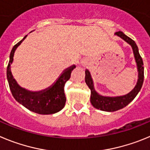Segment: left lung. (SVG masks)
Masks as SVG:
<instances>
[{"instance_id":"obj_1","label":"left lung","mask_w":150,"mask_h":150,"mask_svg":"<svg viewBox=\"0 0 150 150\" xmlns=\"http://www.w3.org/2000/svg\"><path fill=\"white\" fill-rule=\"evenodd\" d=\"M115 35L120 36L121 39L125 41L132 46L133 53H134V59H135L136 63H137V72H138V79L136 83L135 87L129 93L120 96H101L97 93L94 89V85L93 79L91 78L90 72L88 70H85V82L88 86L89 88L91 91L90 95V102L92 105L95 108L98 110H104V111L113 112L116 110H120V109L125 108L126 105H129L131 102L136 97L141 87H142L143 83H144V63L141 58V55L139 54L138 48L136 45L135 42L129 38L125 34H124L122 31L116 32Z\"/></svg>"}]
</instances>
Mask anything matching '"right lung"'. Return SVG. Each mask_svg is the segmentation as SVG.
<instances>
[{
	"label": "right lung",
	"mask_w": 150,
	"mask_h": 150,
	"mask_svg": "<svg viewBox=\"0 0 150 150\" xmlns=\"http://www.w3.org/2000/svg\"><path fill=\"white\" fill-rule=\"evenodd\" d=\"M27 36L28 35L15 45L10 52L9 61L6 69V77L9 89L15 99L30 111L40 114H55L61 110L65 106L67 98L64 93V86L66 82L70 78L72 71L76 67L72 65L66 69L56 81L45 90L30 91L21 87L13 78L11 72V64L16 48L21 45Z\"/></svg>",
	"instance_id": "obj_1"
}]
</instances>
